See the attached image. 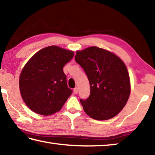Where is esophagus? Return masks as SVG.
Listing matches in <instances>:
<instances>
[{"mask_svg": "<svg viewBox=\"0 0 155 155\" xmlns=\"http://www.w3.org/2000/svg\"><path fill=\"white\" fill-rule=\"evenodd\" d=\"M78 89L77 87H74V93L75 94H77L78 93Z\"/></svg>", "mask_w": 155, "mask_h": 155, "instance_id": "esophagus-1", "label": "esophagus"}]
</instances>
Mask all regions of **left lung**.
Returning <instances> with one entry per match:
<instances>
[{"instance_id": "8db88e82", "label": "left lung", "mask_w": 155, "mask_h": 155, "mask_svg": "<svg viewBox=\"0 0 155 155\" xmlns=\"http://www.w3.org/2000/svg\"><path fill=\"white\" fill-rule=\"evenodd\" d=\"M75 61L90 81V96L80 100L86 114L97 120H109L118 114L130 92L124 63L112 52L96 46L77 51Z\"/></svg>"}]
</instances>
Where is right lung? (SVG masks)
<instances>
[{"instance_id":"right-lung-1","label":"right lung","mask_w":155,"mask_h":155,"mask_svg":"<svg viewBox=\"0 0 155 155\" xmlns=\"http://www.w3.org/2000/svg\"><path fill=\"white\" fill-rule=\"evenodd\" d=\"M73 56L71 51L51 46L28 60L21 72L19 85L23 101L31 110L50 115L62 108L72 93L63 68Z\"/></svg>"}]
</instances>
